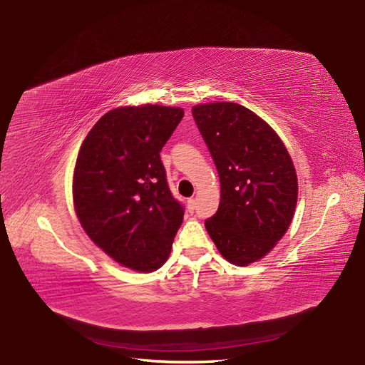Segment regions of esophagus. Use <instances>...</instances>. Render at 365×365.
<instances>
[{"label":"esophagus","mask_w":365,"mask_h":365,"mask_svg":"<svg viewBox=\"0 0 365 365\" xmlns=\"http://www.w3.org/2000/svg\"><path fill=\"white\" fill-rule=\"evenodd\" d=\"M194 210H195V200L194 198H189L187 200V212L189 213H194Z\"/></svg>","instance_id":"1"}]
</instances>
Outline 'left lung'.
Listing matches in <instances>:
<instances>
[{
  "mask_svg": "<svg viewBox=\"0 0 365 365\" xmlns=\"http://www.w3.org/2000/svg\"><path fill=\"white\" fill-rule=\"evenodd\" d=\"M220 179V204L205 229L220 255L247 266L269 253L289 229L297 176L278 134L238 103L192 108Z\"/></svg>",
  "mask_w": 365,
  "mask_h": 365,
  "instance_id": "left-lung-1",
  "label": "left lung"
}]
</instances>
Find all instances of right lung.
<instances>
[{
	"label": "right lung",
	"mask_w": 365,
	"mask_h": 365,
	"mask_svg": "<svg viewBox=\"0 0 365 365\" xmlns=\"http://www.w3.org/2000/svg\"><path fill=\"white\" fill-rule=\"evenodd\" d=\"M183 113L160 105L112 109L88 131L76 158V216L96 245L133 271L161 267L183 220L160 157Z\"/></svg>",
	"instance_id": "obj_1"
}]
</instances>
